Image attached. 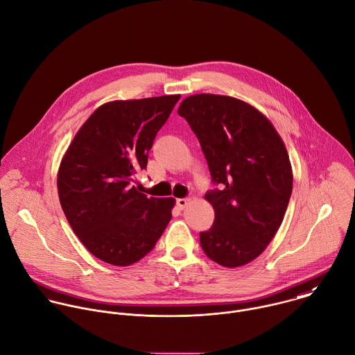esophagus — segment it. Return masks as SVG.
I'll return each mask as SVG.
<instances>
[{"label":"esophagus","instance_id":"esophagus-1","mask_svg":"<svg viewBox=\"0 0 355 355\" xmlns=\"http://www.w3.org/2000/svg\"><path fill=\"white\" fill-rule=\"evenodd\" d=\"M188 205H189V199H188V198H180V199H177V206H178L181 210H184Z\"/></svg>","mask_w":355,"mask_h":355}]
</instances>
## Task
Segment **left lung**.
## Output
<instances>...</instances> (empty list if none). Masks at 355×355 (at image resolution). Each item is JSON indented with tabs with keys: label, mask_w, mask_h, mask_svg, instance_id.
<instances>
[{
	"label": "left lung",
	"mask_w": 355,
	"mask_h": 355,
	"mask_svg": "<svg viewBox=\"0 0 355 355\" xmlns=\"http://www.w3.org/2000/svg\"><path fill=\"white\" fill-rule=\"evenodd\" d=\"M196 134L218 185L205 198L214 223L200 246L214 263L235 268L259 257L279 230L293 175L284 141L270 120L232 96L198 94L178 107Z\"/></svg>",
	"instance_id": "1"
}]
</instances>
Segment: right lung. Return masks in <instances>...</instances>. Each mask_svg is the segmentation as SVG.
Listing matches in <instances>:
<instances>
[{
    "label": "right lung",
    "mask_w": 355,
    "mask_h": 355,
    "mask_svg": "<svg viewBox=\"0 0 355 355\" xmlns=\"http://www.w3.org/2000/svg\"><path fill=\"white\" fill-rule=\"evenodd\" d=\"M181 95L113 101L83 124L62 159L58 193L81 243L96 259L125 267L144 259L162 236L175 203L148 198L132 182Z\"/></svg>",
    "instance_id": "obj_1"
}]
</instances>
